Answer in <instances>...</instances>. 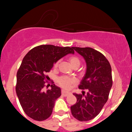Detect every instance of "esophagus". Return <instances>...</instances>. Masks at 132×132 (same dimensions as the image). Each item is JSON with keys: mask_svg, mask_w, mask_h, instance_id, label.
<instances>
[{"mask_svg": "<svg viewBox=\"0 0 132 132\" xmlns=\"http://www.w3.org/2000/svg\"><path fill=\"white\" fill-rule=\"evenodd\" d=\"M61 94L62 95H64V96H68V95L70 94L71 92H69V91H66V90H64V89H63V90H61Z\"/></svg>", "mask_w": 132, "mask_h": 132, "instance_id": "1", "label": "esophagus"}]
</instances>
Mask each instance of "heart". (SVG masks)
<instances>
[{
  "label": "heart",
  "instance_id": "heart-1",
  "mask_svg": "<svg viewBox=\"0 0 132 132\" xmlns=\"http://www.w3.org/2000/svg\"><path fill=\"white\" fill-rule=\"evenodd\" d=\"M69 61L73 67L79 66L80 65V60L78 57L76 56H72L69 58ZM59 62L57 61L54 63V67L56 68L58 66ZM76 82V79L75 77H69L66 76H63L57 79V82L61 87L65 89H69L72 84H75Z\"/></svg>",
  "mask_w": 132,
  "mask_h": 132
}]
</instances>
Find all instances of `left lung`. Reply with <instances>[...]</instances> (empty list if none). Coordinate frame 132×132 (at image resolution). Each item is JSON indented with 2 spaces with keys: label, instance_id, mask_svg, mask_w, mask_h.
I'll return each mask as SVG.
<instances>
[{
  "label": "left lung",
  "instance_id": "1",
  "mask_svg": "<svg viewBox=\"0 0 132 132\" xmlns=\"http://www.w3.org/2000/svg\"><path fill=\"white\" fill-rule=\"evenodd\" d=\"M84 58L87 69L79 89L87 90L82 94H73L77 102L71 107L72 115L81 122L93 119L102 109L112 86V69L107 58L92 48L72 47Z\"/></svg>",
  "mask_w": 132,
  "mask_h": 132
}]
</instances>
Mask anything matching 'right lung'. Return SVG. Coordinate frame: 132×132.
I'll return each instance as SVG.
<instances>
[{
	"label": "right lung",
	"instance_id": "add662e5",
	"mask_svg": "<svg viewBox=\"0 0 132 132\" xmlns=\"http://www.w3.org/2000/svg\"><path fill=\"white\" fill-rule=\"evenodd\" d=\"M75 53L72 47L52 45L33 48L23 59L16 73V92L23 110L29 117L43 121L52 113L56 100L61 96V89L51 84L44 91L45 80L54 63L66 54Z\"/></svg>",
	"mask_w": 132,
	"mask_h": 132
}]
</instances>
